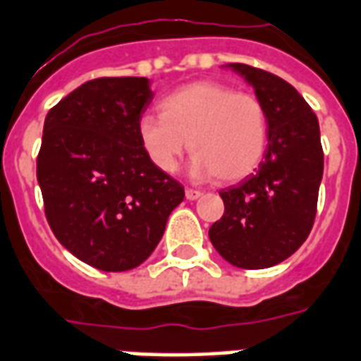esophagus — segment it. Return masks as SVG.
<instances>
[{"instance_id": "esophagus-1", "label": "esophagus", "mask_w": 361, "mask_h": 361, "mask_svg": "<svg viewBox=\"0 0 361 361\" xmlns=\"http://www.w3.org/2000/svg\"><path fill=\"white\" fill-rule=\"evenodd\" d=\"M185 197H187V200H197L202 197V192L195 191V189H185Z\"/></svg>"}]
</instances>
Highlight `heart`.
<instances>
[{
  "label": "heart",
  "mask_w": 361,
  "mask_h": 361,
  "mask_svg": "<svg viewBox=\"0 0 361 361\" xmlns=\"http://www.w3.org/2000/svg\"><path fill=\"white\" fill-rule=\"evenodd\" d=\"M161 117L144 115L137 137L161 172H174L187 144L191 174L238 181L254 172L269 142L267 111L257 96L236 92L216 81H197L174 90L159 104Z\"/></svg>",
  "instance_id": "heart-1"
}]
</instances>
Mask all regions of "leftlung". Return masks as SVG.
<instances>
[{
	"label": "left lung",
	"mask_w": 361,
	"mask_h": 361,
	"mask_svg": "<svg viewBox=\"0 0 361 361\" xmlns=\"http://www.w3.org/2000/svg\"><path fill=\"white\" fill-rule=\"evenodd\" d=\"M227 68L254 87L265 107L269 144L255 174L219 192L225 214L208 235L231 265L267 269L295 254L314 224L324 174L320 125L282 77L246 64Z\"/></svg>",
	"instance_id": "left-lung-1"
}]
</instances>
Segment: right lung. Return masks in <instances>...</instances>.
<instances>
[{
    "mask_svg": "<svg viewBox=\"0 0 361 361\" xmlns=\"http://www.w3.org/2000/svg\"><path fill=\"white\" fill-rule=\"evenodd\" d=\"M153 96L147 77L92 79L43 125L37 181L47 221L68 252L100 271L142 265L185 197L140 145L137 121Z\"/></svg>",
    "mask_w": 361,
    "mask_h": 361,
    "instance_id": "obj_1",
    "label": "right lung"
}]
</instances>
